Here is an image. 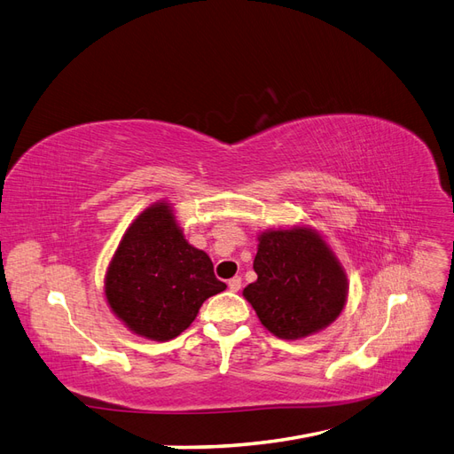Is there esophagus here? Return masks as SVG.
Returning <instances> with one entry per match:
<instances>
[{"label": "esophagus", "mask_w": 454, "mask_h": 454, "mask_svg": "<svg viewBox=\"0 0 454 454\" xmlns=\"http://www.w3.org/2000/svg\"><path fill=\"white\" fill-rule=\"evenodd\" d=\"M240 286H242V278H240V277H232V278L229 280V290H231V292H239Z\"/></svg>", "instance_id": "esophagus-1"}]
</instances>
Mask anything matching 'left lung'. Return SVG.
I'll use <instances>...</instances> for the list:
<instances>
[{
  "label": "left lung",
  "mask_w": 454,
  "mask_h": 454,
  "mask_svg": "<svg viewBox=\"0 0 454 454\" xmlns=\"http://www.w3.org/2000/svg\"><path fill=\"white\" fill-rule=\"evenodd\" d=\"M254 270L257 280L244 287V297L261 324L280 339L320 332L347 303L345 272L314 231L263 232Z\"/></svg>",
  "instance_id": "1"
}]
</instances>
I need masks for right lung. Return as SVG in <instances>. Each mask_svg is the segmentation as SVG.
<instances>
[{
	"instance_id": "right-lung-1",
	"label": "right lung",
	"mask_w": 454,
	"mask_h": 454,
	"mask_svg": "<svg viewBox=\"0 0 454 454\" xmlns=\"http://www.w3.org/2000/svg\"><path fill=\"white\" fill-rule=\"evenodd\" d=\"M225 287L210 257L184 239L167 202L129 227L106 277L109 307L134 333L153 340L180 335L204 301Z\"/></svg>"
}]
</instances>
